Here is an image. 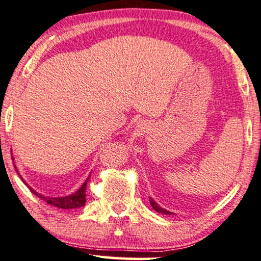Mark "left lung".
Segmentation results:
<instances>
[{
    "label": "left lung",
    "mask_w": 261,
    "mask_h": 261,
    "mask_svg": "<svg viewBox=\"0 0 261 261\" xmlns=\"http://www.w3.org/2000/svg\"><path fill=\"white\" fill-rule=\"evenodd\" d=\"M149 201H150V205L152 206V209H154L155 211H158V213L160 214H165V215H172V213H169V211H167L165 209H162L161 206H159L158 204L155 203V200L152 199V198H149Z\"/></svg>",
    "instance_id": "8db88e82"
}]
</instances>
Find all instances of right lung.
I'll use <instances>...</instances> for the list:
<instances>
[{"mask_svg":"<svg viewBox=\"0 0 261 261\" xmlns=\"http://www.w3.org/2000/svg\"><path fill=\"white\" fill-rule=\"evenodd\" d=\"M16 172H17V169H16ZM89 176H88V179L83 182V185L80 187V189L76 191L75 193H72V194H70V196H67V197H57V198L45 197V196H41V194H39V193H37L36 191H33L31 187H30V190L32 191L36 196L41 198L44 201H46L47 204H50V205H52V206L58 207V209H79V207L85 206V204H86V189H87V182H88V180H89Z\"/></svg>","mask_w":261,"mask_h":261,"instance_id":"1","label":"right lung"}]
</instances>
